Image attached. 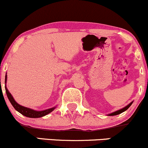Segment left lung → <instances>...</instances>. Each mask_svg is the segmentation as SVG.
Wrapping results in <instances>:
<instances>
[{"instance_id":"obj_1","label":"left lung","mask_w":148,"mask_h":148,"mask_svg":"<svg viewBox=\"0 0 148 148\" xmlns=\"http://www.w3.org/2000/svg\"><path fill=\"white\" fill-rule=\"evenodd\" d=\"M132 103H133V101H132V102H130V103H129L128 105H127L126 106H125V107H124V108H121V109L118 110V111H115V112H113V113H110V114H108V115H109V116H113V115H116L120 114V113H123V112L127 111V110L129 108H130L131 105L132 104Z\"/></svg>"}]
</instances>
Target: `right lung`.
<instances>
[{
  "label": "right lung",
  "instance_id": "right-lung-1",
  "mask_svg": "<svg viewBox=\"0 0 148 148\" xmlns=\"http://www.w3.org/2000/svg\"><path fill=\"white\" fill-rule=\"evenodd\" d=\"M6 83H7V74L5 75V91L7 96H8V99L10 100V103H12L13 107L17 111L18 113H20L21 114L24 115L25 117H28V118H41V117L45 116V115H48L49 113H50L51 112H52L56 108V106H54L53 108H48V109L43 110V111H35V110L32 109V108H27V107L23 106L21 105L18 104V103L15 101L14 97L11 95V93L10 92L9 90H8L6 86Z\"/></svg>",
  "mask_w": 148,
  "mask_h": 148
}]
</instances>
